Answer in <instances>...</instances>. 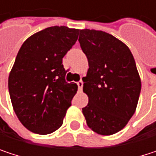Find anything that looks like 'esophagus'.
Returning <instances> with one entry per match:
<instances>
[{
    "label": "esophagus",
    "instance_id": "obj_1",
    "mask_svg": "<svg viewBox=\"0 0 156 156\" xmlns=\"http://www.w3.org/2000/svg\"><path fill=\"white\" fill-rule=\"evenodd\" d=\"M77 84H78V90L81 91V90H82V87H83V81H82V80H79L78 82H77Z\"/></svg>",
    "mask_w": 156,
    "mask_h": 156
}]
</instances>
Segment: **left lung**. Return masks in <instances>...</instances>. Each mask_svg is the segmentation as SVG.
Listing matches in <instances>:
<instances>
[{"instance_id":"1","label":"left lung","mask_w":156,"mask_h":156,"mask_svg":"<svg viewBox=\"0 0 156 156\" xmlns=\"http://www.w3.org/2000/svg\"><path fill=\"white\" fill-rule=\"evenodd\" d=\"M78 41L89 66L82 78L88 97L82 108L87 125L99 135H114L137 107L141 79L134 57L124 42L102 30H80Z\"/></svg>"}]
</instances>
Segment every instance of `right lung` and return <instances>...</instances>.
<instances>
[{"label": "right lung", "instance_id": "obj_1", "mask_svg": "<svg viewBox=\"0 0 156 156\" xmlns=\"http://www.w3.org/2000/svg\"><path fill=\"white\" fill-rule=\"evenodd\" d=\"M79 30L53 26L29 37L10 72L8 87L20 122L30 132L51 134L58 129L78 90L67 83L62 58L76 43Z\"/></svg>", "mask_w": 156, "mask_h": 156}]
</instances>
